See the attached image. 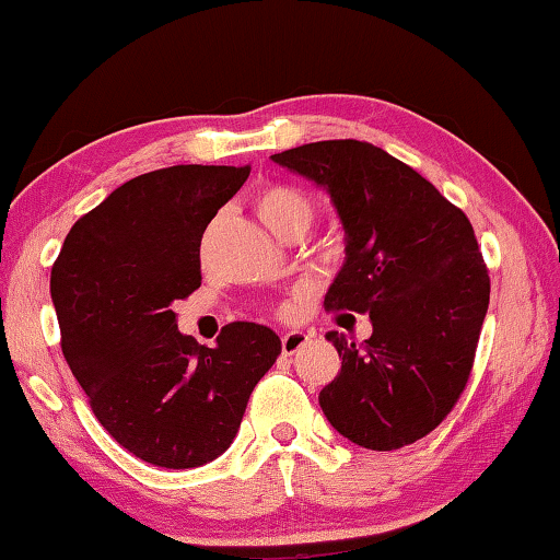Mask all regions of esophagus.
<instances>
[{"mask_svg":"<svg viewBox=\"0 0 560 560\" xmlns=\"http://www.w3.org/2000/svg\"><path fill=\"white\" fill-rule=\"evenodd\" d=\"M306 343H308V336L303 334V330H291V334H283L281 336L283 355H293V353H296V350H301Z\"/></svg>","mask_w":560,"mask_h":560,"instance_id":"1","label":"esophagus"}]
</instances>
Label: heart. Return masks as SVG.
I'll list each match as a JSON object with an SVG mask.
<instances>
[{"label":"heart","instance_id":"1","mask_svg":"<svg viewBox=\"0 0 560 560\" xmlns=\"http://www.w3.org/2000/svg\"><path fill=\"white\" fill-rule=\"evenodd\" d=\"M254 210L269 230L283 240L293 232H306L314 217V202L301 187L289 183H267L254 195Z\"/></svg>","mask_w":560,"mask_h":560}]
</instances>
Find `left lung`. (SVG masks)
Instances as JSON below:
<instances>
[{"instance_id": "left-lung-1", "label": "left lung", "mask_w": 560, "mask_h": 560, "mask_svg": "<svg viewBox=\"0 0 560 560\" xmlns=\"http://www.w3.org/2000/svg\"><path fill=\"white\" fill-rule=\"evenodd\" d=\"M330 195L346 264L326 311L368 314L373 336L343 355L318 395L328 422L365 450H400L452 412L489 308V271L459 207L410 165L363 140H320L271 155Z\"/></svg>"}]
</instances>
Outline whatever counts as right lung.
<instances>
[{"mask_svg": "<svg viewBox=\"0 0 560 560\" xmlns=\"http://www.w3.org/2000/svg\"><path fill=\"white\" fill-rule=\"evenodd\" d=\"M249 165H173L138 175L83 214L51 269L66 363L120 447L192 469L230 447L281 340L234 320L200 346L177 330L173 301L200 289L207 224Z\"/></svg>", "mask_w": 560, "mask_h": 560, "instance_id": "obj_1", "label": "right lung"}]
</instances>
